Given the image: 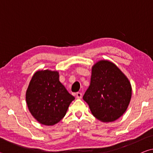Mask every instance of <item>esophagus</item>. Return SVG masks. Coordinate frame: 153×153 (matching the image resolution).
<instances>
[{"label":"esophagus","mask_w":153,"mask_h":153,"mask_svg":"<svg viewBox=\"0 0 153 153\" xmlns=\"http://www.w3.org/2000/svg\"><path fill=\"white\" fill-rule=\"evenodd\" d=\"M76 98H82V93H81V92H77L76 93Z\"/></svg>","instance_id":"esophagus-1"}]
</instances>
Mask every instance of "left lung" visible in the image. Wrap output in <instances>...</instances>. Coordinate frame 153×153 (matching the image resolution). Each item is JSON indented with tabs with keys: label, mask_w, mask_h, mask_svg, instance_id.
<instances>
[{
	"label": "left lung",
	"mask_w": 153,
	"mask_h": 153,
	"mask_svg": "<svg viewBox=\"0 0 153 153\" xmlns=\"http://www.w3.org/2000/svg\"><path fill=\"white\" fill-rule=\"evenodd\" d=\"M131 97L128 79L115 64L100 61L92 69L90 85L83 99L92 115L102 122H111L125 113Z\"/></svg>",
	"instance_id": "left-lung-1"
}]
</instances>
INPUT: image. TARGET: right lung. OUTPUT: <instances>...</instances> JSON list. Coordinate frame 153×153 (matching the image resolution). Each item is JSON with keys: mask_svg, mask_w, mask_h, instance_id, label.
<instances>
[{"mask_svg": "<svg viewBox=\"0 0 153 153\" xmlns=\"http://www.w3.org/2000/svg\"><path fill=\"white\" fill-rule=\"evenodd\" d=\"M59 78L57 71H38L33 76L27 90L28 108L43 125L53 126L59 122L75 99Z\"/></svg>", "mask_w": 153, "mask_h": 153, "instance_id": "obj_1", "label": "right lung"}]
</instances>
